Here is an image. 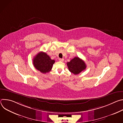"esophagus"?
<instances>
[{
	"instance_id": "1",
	"label": "esophagus",
	"mask_w": 123,
	"mask_h": 123,
	"mask_svg": "<svg viewBox=\"0 0 123 123\" xmlns=\"http://www.w3.org/2000/svg\"><path fill=\"white\" fill-rule=\"evenodd\" d=\"M59 60L60 61L63 62V61H64V59L63 58H59Z\"/></svg>"
}]
</instances>
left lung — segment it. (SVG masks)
Masks as SVG:
<instances>
[{"mask_svg":"<svg viewBox=\"0 0 123 123\" xmlns=\"http://www.w3.org/2000/svg\"><path fill=\"white\" fill-rule=\"evenodd\" d=\"M69 71L74 74H78L85 70L86 65L84 61L78 57H75L67 63Z\"/></svg>","mask_w":123,"mask_h":123,"instance_id":"obj_1","label":"left lung"}]
</instances>
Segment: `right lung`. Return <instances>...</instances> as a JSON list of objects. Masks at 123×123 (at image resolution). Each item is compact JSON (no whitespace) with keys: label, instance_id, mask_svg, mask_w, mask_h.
Masks as SVG:
<instances>
[{"label":"right lung","instance_id":"obj_1","mask_svg":"<svg viewBox=\"0 0 123 123\" xmlns=\"http://www.w3.org/2000/svg\"><path fill=\"white\" fill-rule=\"evenodd\" d=\"M55 61L44 52H40L33 58V64L37 69L43 74L49 73L52 68Z\"/></svg>","mask_w":123,"mask_h":123}]
</instances>
